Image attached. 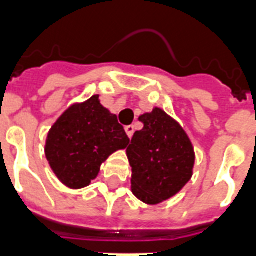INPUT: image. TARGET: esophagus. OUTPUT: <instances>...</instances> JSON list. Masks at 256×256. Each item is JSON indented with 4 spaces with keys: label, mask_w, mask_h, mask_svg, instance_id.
<instances>
[{
    "label": "esophagus",
    "mask_w": 256,
    "mask_h": 256,
    "mask_svg": "<svg viewBox=\"0 0 256 256\" xmlns=\"http://www.w3.org/2000/svg\"><path fill=\"white\" fill-rule=\"evenodd\" d=\"M124 132H126V134H128V138L133 137V134H134V126H133V124H128V126H126V128H124Z\"/></svg>",
    "instance_id": "34e87169"
}]
</instances>
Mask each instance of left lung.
Returning <instances> with one entry per match:
<instances>
[{"label":"left lung","instance_id":"1","mask_svg":"<svg viewBox=\"0 0 256 256\" xmlns=\"http://www.w3.org/2000/svg\"><path fill=\"white\" fill-rule=\"evenodd\" d=\"M138 119L144 128L134 133L126 149L132 191L148 205H157L186 186L192 176L196 153L183 128L162 108L156 107Z\"/></svg>","mask_w":256,"mask_h":256}]
</instances>
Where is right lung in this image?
<instances>
[{"instance_id": "obj_1", "label": "right lung", "mask_w": 256, "mask_h": 256, "mask_svg": "<svg viewBox=\"0 0 256 256\" xmlns=\"http://www.w3.org/2000/svg\"><path fill=\"white\" fill-rule=\"evenodd\" d=\"M128 142L116 115L100 104L99 94H94L60 115L47 134L44 152L56 178L77 190L90 186L108 156Z\"/></svg>"}]
</instances>
